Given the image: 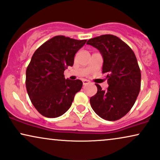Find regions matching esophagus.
<instances>
[{"instance_id":"obj_1","label":"esophagus","mask_w":160,"mask_h":160,"mask_svg":"<svg viewBox=\"0 0 160 160\" xmlns=\"http://www.w3.org/2000/svg\"><path fill=\"white\" fill-rule=\"evenodd\" d=\"M82 82H83L84 85H86V84H90V82L89 80H87V79H83V80H82Z\"/></svg>"}]
</instances>
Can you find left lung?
<instances>
[{"label":"left lung","mask_w":160,"mask_h":160,"mask_svg":"<svg viewBox=\"0 0 160 160\" xmlns=\"http://www.w3.org/2000/svg\"><path fill=\"white\" fill-rule=\"evenodd\" d=\"M99 50L103 58L102 73L106 75L108 88L90 99L95 113L108 121H116L126 115L134 104L141 86V72L131 48L113 35H102L88 41Z\"/></svg>","instance_id":"1"}]
</instances>
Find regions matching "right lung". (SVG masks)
<instances>
[{"label":"right lung","instance_id":"obj_1","mask_svg":"<svg viewBox=\"0 0 160 160\" xmlns=\"http://www.w3.org/2000/svg\"><path fill=\"white\" fill-rule=\"evenodd\" d=\"M86 41L57 35L33 54L26 71V88L34 107L45 117L63 115L82 89V81L65 79L64 72L73 65L75 54Z\"/></svg>","mask_w":160,"mask_h":160}]
</instances>
